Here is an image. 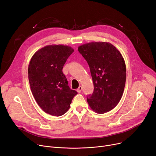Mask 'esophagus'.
<instances>
[{
  "label": "esophagus",
  "instance_id": "esophagus-1",
  "mask_svg": "<svg viewBox=\"0 0 156 156\" xmlns=\"http://www.w3.org/2000/svg\"><path fill=\"white\" fill-rule=\"evenodd\" d=\"M82 86H79V87L78 88V89L76 90V91H77L78 93H80L81 92H82Z\"/></svg>",
  "mask_w": 156,
  "mask_h": 156
}]
</instances>
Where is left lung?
I'll list each match as a JSON object with an SVG mask.
<instances>
[{"label": "left lung", "mask_w": 156, "mask_h": 156, "mask_svg": "<svg viewBox=\"0 0 156 156\" xmlns=\"http://www.w3.org/2000/svg\"><path fill=\"white\" fill-rule=\"evenodd\" d=\"M78 51L89 66L94 89L88 96L91 109L99 114L110 112L122 96L126 67L120 52L107 42H91L78 47Z\"/></svg>", "instance_id": "1"}]
</instances>
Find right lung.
Segmentation results:
<instances>
[{
    "label": "right lung",
    "instance_id": "add662e5",
    "mask_svg": "<svg viewBox=\"0 0 156 156\" xmlns=\"http://www.w3.org/2000/svg\"><path fill=\"white\" fill-rule=\"evenodd\" d=\"M73 51L69 46L48 45L34 54L29 62V81L33 96L40 108L53 116L66 113L77 94L67 85L62 71Z\"/></svg>",
    "mask_w": 156,
    "mask_h": 156
}]
</instances>
